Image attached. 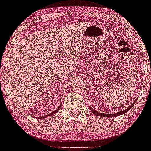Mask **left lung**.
<instances>
[{"instance_id":"left-lung-1","label":"left lung","mask_w":151,"mask_h":151,"mask_svg":"<svg viewBox=\"0 0 151 151\" xmlns=\"http://www.w3.org/2000/svg\"><path fill=\"white\" fill-rule=\"evenodd\" d=\"M137 99H136V101H135L133 103L131 104L129 108L126 109L124 111H121L120 112H118V113H116V114H103V113H100V112H98V111H94L93 109H92L91 108V107H89L90 110L91 111V112L94 114V115L96 116H101V117H109V118H111V117H115V116H120V115H122V114H124L125 113H126L127 111H129L131 109L132 107L134 106L135 103H136Z\"/></svg>"}]
</instances>
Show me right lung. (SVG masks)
<instances>
[{
    "mask_svg": "<svg viewBox=\"0 0 151 151\" xmlns=\"http://www.w3.org/2000/svg\"><path fill=\"white\" fill-rule=\"evenodd\" d=\"M60 107H61V105L60 106L58 107V109H56V110L55 111H53L52 113H50V114H47V115H46V116H42V117H38L39 118V119H43V118H46V117H48V116H52V115H53V114H56L57 112L59 110H60Z\"/></svg>",
    "mask_w": 151,
    "mask_h": 151,
    "instance_id": "add662e5",
    "label": "right lung"
}]
</instances>
